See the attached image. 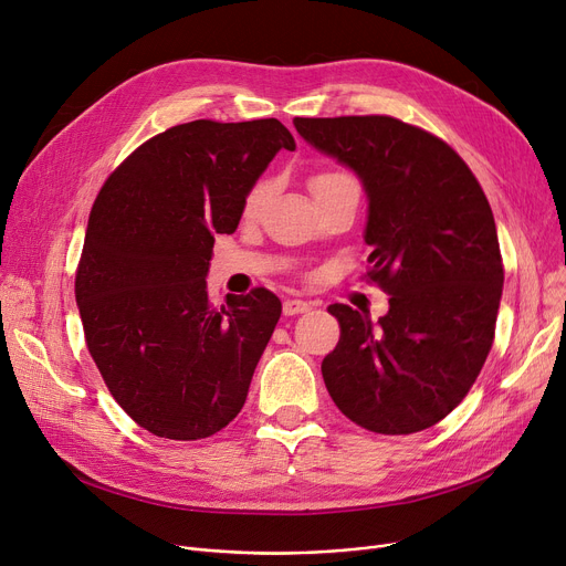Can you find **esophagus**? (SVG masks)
<instances>
[{"label": "esophagus", "instance_id": "obj_1", "mask_svg": "<svg viewBox=\"0 0 566 566\" xmlns=\"http://www.w3.org/2000/svg\"><path fill=\"white\" fill-rule=\"evenodd\" d=\"M282 310H284V314H286V316H295V314H305V312H310V310H312V305H310V303H305V301H295V298H291V301H284Z\"/></svg>", "mask_w": 566, "mask_h": 566}]
</instances>
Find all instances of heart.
<instances>
[{
	"mask_svg": "<svg viewBox=\"0 0 566 566\" xmlns=\"http://www.w3.org/2000/svg\"><path fill=\"white\" fill-rule=\"evenodd\" d=\"M348 181H353V176H348L346 171L331 169V171H318V174H314L312 181H310V188H312V192H314V197H316V195H321V192H325V190L337 188V186L348 184ZM271 192H273V184L268 181V178H261L259 184H254L252 190L248 192L245 201H243V218H248V220L256 218V216L261 213V208L265 206L268 197H271Z\"/></svg>",
	"mask_w": 566,
	"mask_h": 566,
	"instance_id": "1",
	"label": "heart"
}]
</instances>
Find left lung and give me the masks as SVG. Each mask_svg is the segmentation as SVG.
Instances as JSON below:
<instances>
[{
	"label": "left lung",
	"mask_w": 566,
	"mask_h": 566,
	"mask_svg": "<svg viewBox=\"0 0 566 566\" xmlns=\"http://www.w3.org/2000/svg\"><path fill=\"white\" fill-rule=\"evenodd\" d=\"M293 126L358 174L367 277L392 295L376 323L328 307L342 337L321 365L325 388L374 433L429 429L463 401L493 344L504 271L489 199L450 144L399 118L295 116Z\"/></svg>",
	"instance_id": "obj_1"
}]
</instances>
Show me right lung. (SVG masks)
<instances>
[{
  "label": "right lung",
  "mask_w": 566,
  "mask_h": 566,
  "mask_svg": "<svg viewBox=\"0 0 566 566\" xmlns=\"http://www.w3.org/2000/svg\"><path fill=\"white\" fill-rule=\"evenodd\" d=\"M293 135L277 118L174 126L118 165L88 216L75 275L86 348L107 390L154 436L199 440L241 412L282 314L268 289L208 301L216 233Z\"/></svg>",
  "instance_id": "add662e5"
}]
</instances>
